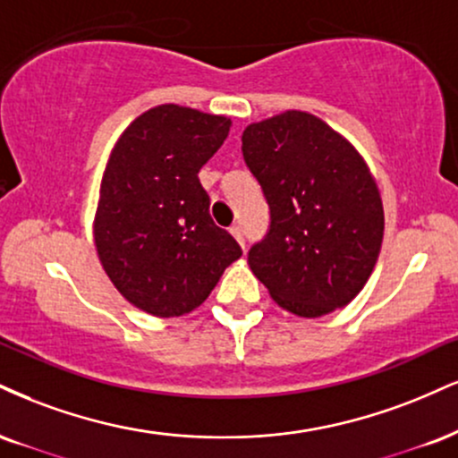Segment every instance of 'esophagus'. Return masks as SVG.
I'll list each match as a JSON object with an SVG mask.
<instances>
[{"mask_svg":"<svg viewBox=\"0 0 458 458\" xmlns=\"http://www.w3.org/2000/svg\"><path fill=\"white\" fill-rule=\"evenodd\" d=\"M230 234H233L234 239H236V243H239V245L245 250V234H243V228H241V225H233V228H230Z\"/></svg>","mask_w":458,"mask_h":458,"instance_id":"1","label":"esophagus"}]
</instances>
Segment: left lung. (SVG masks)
I'll use <instances>...</instances> for the list:
<instances>
[{"label": "left lung", "mask_w": 458, "mask_h": 458, "mask_svg": "<svg viewBox=\"0 0 458 458\" xmlns=\"http://www.w3.org/2000/svg\"><path fill=\"white\" fill-rule=\"evenodd\" d=\"M241 140L271 207L268 234L247 256L251 273L299 318L345 307L371 277L384 239L382 196L367 162L305 110L250 123Z\"/></svg>", "instance_id": "obj_1"}]
</instances>
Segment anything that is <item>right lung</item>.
I'll return each mask as SVG.
<instances>
[{"instance_id":"add662e5","label":"right lung","mask_w":458,"mask_h":458,"mask_svg":"<svg viewBox=\"0 0 458 458\" xmlns=\"http://www.w3.org/2000/svg\"><path fill=\"white\" fill-rule=\"evenodd\" d=\"M230 125L224 114L162 104L131 121L110 151L93 241L114 288L145 313L194 311L243 253L215 225L198 179Z\"/></svg>"}]
</instances>
